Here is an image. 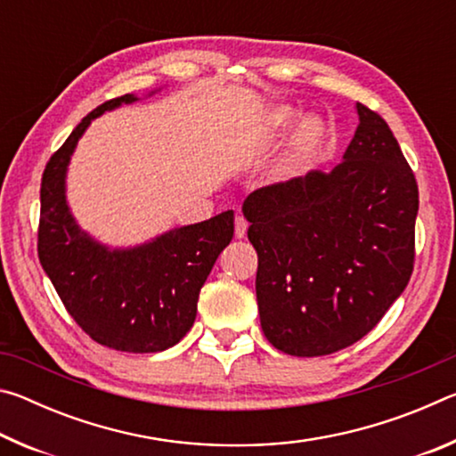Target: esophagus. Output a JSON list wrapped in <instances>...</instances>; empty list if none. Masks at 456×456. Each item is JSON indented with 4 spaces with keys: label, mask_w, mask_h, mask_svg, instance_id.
I'll return each mask as SVG.
<instances>
[{
    "label": "esophagus",
    "mask_w": 456,
    "mask_h": 456,
    "mask_svg": "<svg viewBox=\"0 0 456 456\" xmlns=\"http://www.w3.org/2000/svg\"><path fill=\"white\" fill-rule=\"evenodd\" d=\"M247 225H249V223H247V219L241 217V215H239V217H235V237H239V239L245 237Z\"/></svg>",
    "instance_id": "obj_1"
}]
</instances>
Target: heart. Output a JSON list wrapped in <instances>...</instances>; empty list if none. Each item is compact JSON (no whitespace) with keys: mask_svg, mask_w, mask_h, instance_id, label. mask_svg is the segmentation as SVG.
Masks as SVG:
<instances>
[{"mask_svg":"<svg viewBox=\"0 0 456 456\" xmlns=\"http://www.w3.org/2000/svg\"><path fill=\"white\" fill-rule=\"evenodd\" d=\"M302 120V110L297 106L291 104H277L267 108L256 118V125L251 130V138L257 146L269 149L275 142H280L281 138L291 133L293 128ZM323 142V125L318 118H307L304 120L296 134L291 136L289 144L285 146V151L277 157V160L272 167V176L277 183H289L297 176H302L307 167L312 165V160L318 154L320 146Z\"/></svg>","mask_w":456,"mask_h":456,"instance_id":"heart-1","label":"heart"}]
</instances>
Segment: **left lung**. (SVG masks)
I'll return each mask as SVG.
<instances>
[{
	"mask_svg": "<svg viewBox=\"0 0 456 456\" xmlns=\"http://www.w3.org/2000/svg\"><path fill=\"white\" fill-rule=\"evenodd\" d=\"M342 163L253 191L261 330L289 356L348 348L404 291L414 264L419 187L380 114L356 104Z\"/></svg>",
	"mask_w": 456,
	"mask_h": 456,
	"instance_id": "1",
	"label": "left lung"
}]
</instances>
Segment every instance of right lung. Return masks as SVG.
Returning <instances> with one entry per match:
<instances>
[{
	"label": "right lung",
	"mask_w": 456,
	"mask_h": 456,
	"mask_svg": "<svg viewBox=\"0 0 456 456\" xmlns=\"http://www.w3.org/2000/svg\"><path fill=\"white\" fill-rule=\"evenodd\" d=\"M136 100L125 94L100 104L52 154L40 189L37 256L68 314L94 342L152 354L173 348L195 323L199 291L233 239V211L134 247H108L78 225L66 197L76 144L92 120Z\"/></svg>",
	"instance_id": "obj_1"
}]
</instances>
